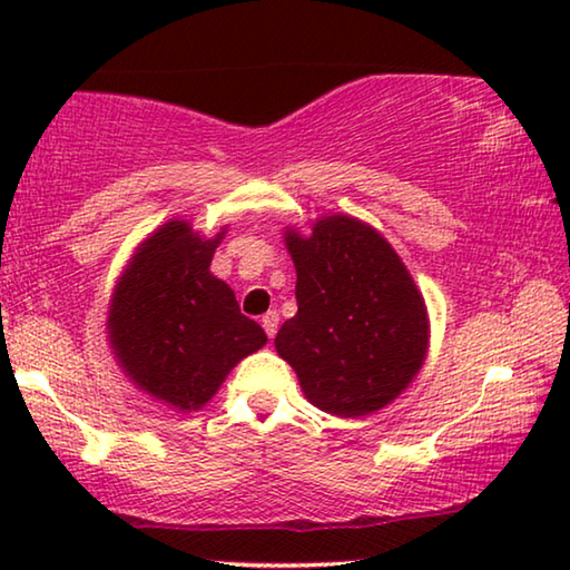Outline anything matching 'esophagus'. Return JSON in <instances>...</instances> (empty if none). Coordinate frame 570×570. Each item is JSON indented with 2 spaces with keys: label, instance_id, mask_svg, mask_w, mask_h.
Returning a JSON list of instances; mask_svg holds the SVG:
<instances>
[{
  "label": "esophagus",
  "instance_id": "obj_1",
  "mask_svg": "<svg viewBox=\"0 0 570 570\" xmlns=\"http://www.w3.org/2000/svg\"><path fill=\"white\" fill-rule=\"evenodd\" d=\"M262 326H264V332H266L268 340H274L276 330H278V312H266L262 316Z\"/></svg>",
  "mask_w": 570,
  "mask_h": 570
}]
</instances>
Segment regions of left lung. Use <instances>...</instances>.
<instances>
[{"instance_id":"8db88e82","label":"left lung","mask_w":570,"mask_h":570,"mask_svg":"<svg viewBox=\"0 0 570 570\" xmlns=\"http://www.w3.org/2000/svg\"><path fill=\"white\" fill-rule=\"evenodd\" d=\"M298 312L276 334L306 400L340 417L384 407L417 374L428 312L407 268L377 230L330 216L312 236L286 234Z\"/></svg>"}]
</instances>
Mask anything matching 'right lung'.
<instances>
[{"mask_svg":"<svg viewBox=\"0 0 570 570\" xmlns=\"http://www.w3.org/2000/svg\"><path fill=\"white\" fill-rule=\"evenodd\" d=\"M218 238L170 220L135 254L112 298L110 342L122 370L178 410L204 407L236 362L266 344L228 284L208 272Z\"/></svg>","mask_w":570,"mask_h":570,"instance_id":"obj_1","label":"right lung"}]
</instances>
